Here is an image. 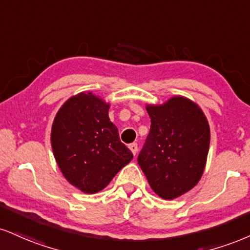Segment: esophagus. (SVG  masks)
Masks as SVG:
<instances>
[{
	"instance_id": "1",
	"label": "esophagus",
	"mask_w": 250,
	"mask_h": 250,
	"mask_svg": "<svg viewBox=\"0 0 250 250\" xmlns=\"http://www.w3.org/2000/svg\"><path fill=\"white\" fill-rule=\"evenodd\" d=\"M129 149H130V151L133 152V155H134V156H136L137 151H138V146H137V144H136V143H131V144H129Z\"/></svg>"
}]
</instances>
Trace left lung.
Returning <instances> with one entry per match:
<instances>
[{"label":"left lung","mask_w":250,"mask_h":250,"mask_svg":"<svg viewBox=\"0 0 250 250\" xmlns=\"http://www.w3.org/2000/svg\"><path fill=\"white\" fill-rule=\"evenodd\" d=\"M150 133L137 162L150 188L165 200L185 194L199 183L206 167L211 130L199 104L174 95L146 104Z\"/></svg>","instance_id":"left-lung-1"}]
</instances>
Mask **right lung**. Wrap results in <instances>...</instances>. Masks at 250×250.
<instances>
[{"instance_id": "obj_1", "label": "right lung", "mask_w": 250, "mask_h": 250, "mask_svg": "<svg viewBox=\"0 0 250 250\" xmlns=\"http://www.w3.org/2000/svg\"><path fill=\"white\" fill-rule=\"evenodd\" d=\"M110 104L93 92L67 99L51 128L53 156L65 179L86 194L98 193L133 159L110 121Z\"/></svg>"}]
</instances>
